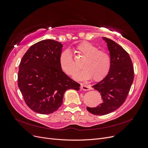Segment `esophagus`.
<instances>
[{"instance_id":"esophagus-1","label":"esophagus","mask_w":148,"mask_h":148,"mask_svg":"<svg viewBox=\"0 0 148 148\" xmlns=\"http://www.w3.org/2000/svg\"><path fill=\"white\" fill-rule=\"evenodd\" d=\"M82 89L84 91L89 90V89H90V87H89L88 85H87L86 84H83V83L82 84Z\"/></svg>"}]
</instances>
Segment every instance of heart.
Listing matches in <instances>:
<instances>
[{
  "mask_svg": "<svg viewBox=\"0 0 148 148\" xmlns=\"http://www.w3.org/2000/svg\"><path fill=\"white\" fill-rule=\"evenodd\" d=\"M77 51L84 60L82 63L84 69L75 75L77 79L91 78L94 81H99L104 78L111 68V58L106 51L99 50L94 44L83 42L77 46ZM61 69L68 75L73 76L79 69V66L73 59L69 50L62 52L59 58Z\"/></svg>",
  "mask_w": 148,
  "mask_h": 148,
  "instance_id": "1",
  "label": "heart"
}]
</instances>
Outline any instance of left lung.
<instances>
[{
  "label": "left lung",
  "mask_w": 148,
  "mask_h": 148,
  "mask_svg": "<svg viewBox=\"0 0 148 148\" xmlns=\"http://www.w3.org/2000/svg\"><path fill=\"white\" fill-rule=\"evenodd\" d=\"M111 58V68L106 77L92 87L101 93L102 102L96 107H87L89 112L103 115L112 112L126 100L134 79L133 63L128 53L112 40L103 37Z\"/></svg>",
  "instance_id": "left-lung-1"
}]
</instances>
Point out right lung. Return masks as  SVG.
<instances>
[{
	"label": "right lung",
	"mask_w": 148,
	"mask_h": 148,
	"mask_svg": "<svg viewBox=\"0 0 148 148\" xmlns=\"http://www.w3.org/2000/svg\"><path fill=\"white\" fill-rule=\"evenodd\" d=\"M62 47L55 40H42L31 46L20 62L18 86L26 105L37 113H53L62 104L67 89H79L61 69Z\"/></svg>",
	"instance_id": "1"
}]
</instances>
